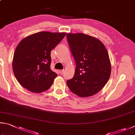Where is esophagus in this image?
Wrapping results in <instances>:
<instances>
[{
	"label": "esophagus",
	"mask_w": 135,
	"mask_h": 135,
	"mask_svg": "<svg viewBox=\"0 0 135 135\" xmlns=\"http://www.w3.org/2000/svg\"><path fill=\"white\" fill-rule=\"evenodd\" d=\"M59 73H60V75H63V73H64V70H60L59 71Z\"/></svg>",
	"instance_id": "34e87169"
}]
</instances>
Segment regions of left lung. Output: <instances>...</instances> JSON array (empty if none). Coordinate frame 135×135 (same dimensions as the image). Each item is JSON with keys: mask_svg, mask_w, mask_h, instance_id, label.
Wrapping results in <instances>:
<instances>
[{"mask_svg": "<svg viewBox=\"0 0 135 135\" xmlns=\"http://www.w3.org/2000/svg\"><path fill=\"white\" fill-rule=\"evenodd\" d=\"M66 37L76 62L74 76L67 81L69 88L80 97L95 95L110 76L107 50L100 40L87 35L68 33Z\"/></svg>", "mask_w": 135, "mask_h": 135, "instance_id": "obj_1", "label": "left lung"}]
</instances>
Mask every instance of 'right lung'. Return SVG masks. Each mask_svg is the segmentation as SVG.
Here are the masks:
<instances>
[{
    "mask_svg": "<svg viewBox=\"0 0 135 135\" xmlns=\"http://www.w3.org/2000/svg\"><path fill=\"white\" fill-rule=\"evenodd\" d=\"M66 33L41 32L20 42L13 59V70L23 87L35 93L50 88L57 73L50 69V52L59 44Z\"/></svg>",
    "mask_w": 135,
    "mask_h": 135,
    "instance_id": "obj_1",
    "label": "right lung"
}]
</instances>
